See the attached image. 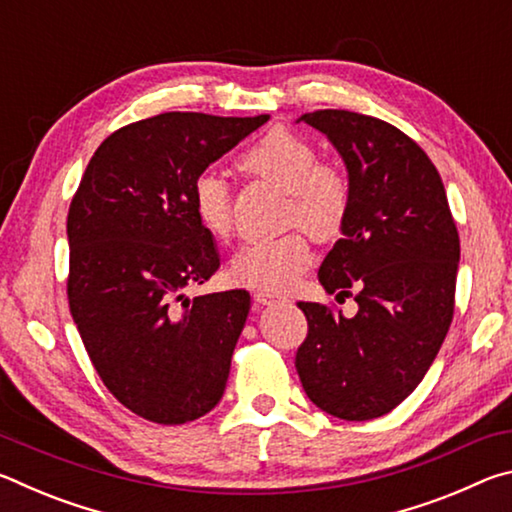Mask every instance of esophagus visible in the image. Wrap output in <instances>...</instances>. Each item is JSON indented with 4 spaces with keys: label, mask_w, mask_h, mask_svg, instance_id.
I'll return each instance as SVG.
<instances>
[{
    "label": "esophagus",
    "mask_w": 512,
    "mask_h": 512,
    "mask_svg": "<svg viewBox=\"0 0 512 512\" xmlns=\"http://www.w3.org/2000/svg\"><path fill=\"white\" fill-rule=\"evenodd\" d=\"M282 296L273 291H255V302L257 305H273V302H280Z\"/></svg>",
    "instance_id": "esophagus-1"
}]
</instances>
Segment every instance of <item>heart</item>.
Wrapping results in <instances>:
<instances>
[{
  "instance_id": "obj_1",
  "label": "heart",
  "mask_w": 512,
  "mask_h": 512,
  "mask_svg": "<svg viewBox=\"0 0 512 512\" xmlns=\"http://www.w3.org/2000/svg\"><path fill=\"white\" fill-rule=\"evenodd\" d=\"M237 167L246 176L287 192L291 225L300 223L320 241L341 232L352 205L350 178L339 164L318 160V149L307 137L289 128H273L239 155ZM192 201L198 223L210 235L219 239L230 235L235 219L228 185L221 176L212 171L198 176ZM306 233L291 230L275 239L246 241L230 262L232 280L257 289H284L311 259Z\"/></svg>"
}]
</instances>
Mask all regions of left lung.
<instances>
[{"label":"left lung","mask_w":512,"mask_h":512,"mask_svg":"<svg viewBox=\"0 0 512 512\" xmlns=\"http://www.w3.org/2000/svg\"><path fill=\"white\" fill-rule=\"evenodd\" d=\"M300 121L327 135L348 167L350 214L318 282L359 309L345 318L298 302L309 329L296 370L318 409L372 420L415 391L445 341L461 241L438 169L400 128L350 110Z\"/></svg>","instance_id":"obj_1"}]
</instances>
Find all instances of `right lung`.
<instances>
[{"mask_svg": "<svg viewBox=\"0 0 512 512\" xmlns=\"http://www.w3.org/2000/svg\"><path fill=\"white\" fill-rule=\"evenodd\" d=\"M266 121H135L101 142L69 205V311L103 384L144 420L192 422L225 391L250 296L185 298L221 266L192 196L198 176Z\"/></svg>", "mask_w": 512, "mask_h": 512, "instance_id": "right-lung-1", "label": "right lung"}]
</instances>
